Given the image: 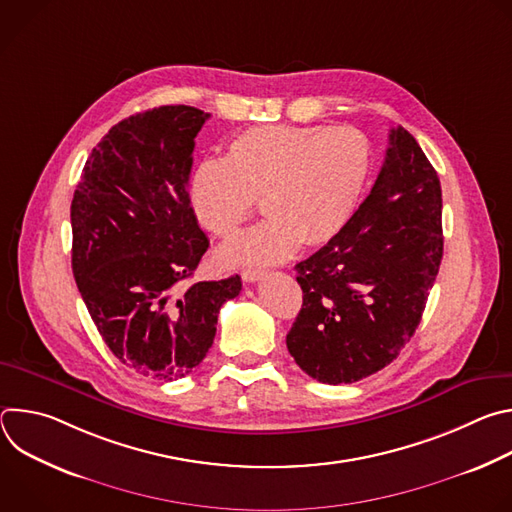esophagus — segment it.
Listing matches in <instances>:
<instances>
[{"instance_id": "1", "label": "esophagus", "mask_w": 512, "mask_h": 512, "mask_svg": "<svg viewBox=\"0 0 512 512\" xmlns=\"http://www.w3.org/2000/svg\"><path fill=\"white\" fill-rule=\"evenodd\" d=\"M241 277H243V281L253 283V281H259L263 277V271L261 269H243Z\"/></svg>"}]
</instances>
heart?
<instances>
[{"instance_id":"obj_1","label":"heart","mask_w":512,"mask_h":512,"mask_svg":"<svg viewBox=\"0 0 512 512\" xmlns=\"http://www.w3.org/2000/svg\"><path fill=\"white\" fill-rule=\"evenodd\" d=\"M373 170L371 143L352 127L259 125L202 160L190 204L202 229L227 239L261 202L267 221L218 251L225 265H271L300 245L324 247L350 223Z\"/></svg>"}]
</instances>
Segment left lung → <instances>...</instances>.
I'll use <instances>...</instances> for the list:
<instances>
[{"label": "left lung", "instance_id": "obj_1", "mask_svg": "<svg viewBox=\"0 0 512 512\" xmlns=\"http://www.w3.org/2000/svg\"><path fill=\"white\" fill-rule=\"evenodd\" d=\"M442 255L440 178L415 137L395 127L346 229L296 265L304 304L285 338L289 354L328 385L385 369L419 326Z\"/></svg>", "mask_w": 512, "mask_h": 512}]
</instances>
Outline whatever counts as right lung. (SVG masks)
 <instances>
[{"label": "right lung", "instance_id": "1", "mask_svg": "<svg viewBox=\"0 0 512 512\" xmlns=\"http://www.w3.org/2000/svg\"><path fill=\"white\" fill-rule=\"evenodd\" d=\"M210 115L188 105L135 113L93 148L70 204L72 273L109 350L135 373L178 379L202 362L241 277L180 291L208 249L190 206L194 137Z\"/></svg>", "mask_w": 512, "mask_h": 512}]
</instances>
